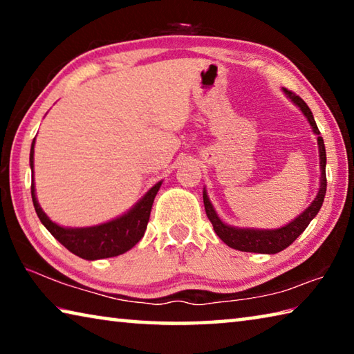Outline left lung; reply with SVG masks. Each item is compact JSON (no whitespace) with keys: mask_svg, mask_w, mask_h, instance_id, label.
<instances>
[{"mask_svg":"<svg viewBox=\"0 0 354 354\" xmlns=\"http://www.w3.org/2000/svg\"><path fill=\"white\" fill-rule=\"evenodd\" d=\"M283 92L287 98H289L293 104H295L303 115L306 117L308 123L310 124V129L317 136V145H319V159H320V184L319 190H317V196L313 203L304 209V211L279 227H272V230H259V227H242V226H232L225 223L223 220L218 217L217 211H215L214 205L209 200L206 187L203 189V201H205V209L207 214V218L211 220L214 226V231L217 236L223 241L227 247L247 251V253H262V254H274L279 251L286 250L295 239L306 230L308 225L319 214L320 207L323 205L326 195V151H325V142L320 137V131L317 128V123L314 120L313 112L308 107L304 101L292 93L287 88H283Z\"/></svg>","mask_w":354,"mask_h":354,"instance_id":"1","label":"left lung"}]
</instances>
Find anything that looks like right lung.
<instances>
[{
  "label": "right lung",
  "instance_id": "obj_1",
  "mask_svg": "<svg viewBox=\"0 0 354 354\" xmlns=\"http://www.w3.org/2000/svg\"><path fill=\"white\" fill-rule=\"evenodd\" d=\"M34 147L35 137L31 143L29 153V167H31V195L34 209L41 223L51 232L56 241L61 242L71 253L87 261L106 259L127 253L140 241L147 231V225L151 214L153 201L162 185V181L156 183L136 205L118 217L107 220L104 223L82 227L62 226L53 221L40 207L37 195H35L34 183Z\"/></svg>",
  "mask_w": 354,
  "mask_h": 354
}]
</instances>
